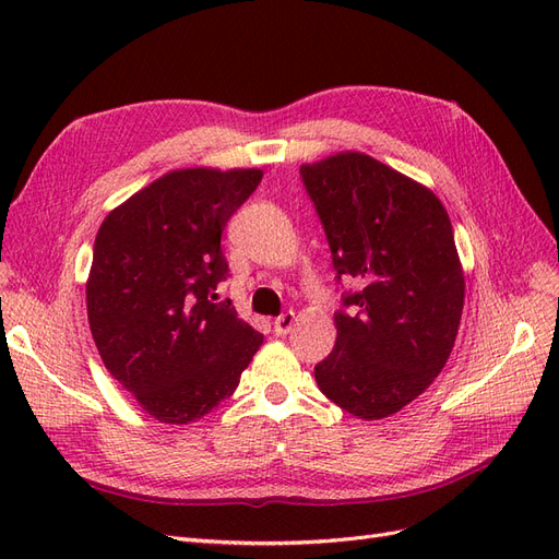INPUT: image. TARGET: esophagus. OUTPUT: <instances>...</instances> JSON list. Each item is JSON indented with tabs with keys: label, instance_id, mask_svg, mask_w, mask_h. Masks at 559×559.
Wrapping results in <instances>:
<instances>
[{
	"label": "esophagus",
	"instance_id": "34e87169",
	"mask_svg": "<svg viewBox=\"0 0 559 559\" xmlns=\"http://www.w3.org/2000/svg\"><path fill=\"white\" fill-rule=\"evenodd\" d=\"M294 324H296V314H294L292 310L280 314V317L273 321V326H275V333H277V335H286V333L292 331Z\"/></svg>",
	"mask_w": 559,
	"mask_h": 559
}]
</instances>
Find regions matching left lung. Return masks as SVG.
<instances>
[{
  "label": "left lung",
  "mask_w": 559,
  "mask_h": 559,
  "mask_svg": "<svg viewBox=\"0 0 559 559\" xmlns=\"http://www.w3.org/2000/svg\"><path fill=\"white\" fill-rule=\"evenodd\" d=\"M333 267L354 280L335 312V347L314 366L321 394L359 419H382L441 373L464 310L450 216L427 186L359 151L300 165Z\"/></svg>",
  "instance_id": "obj_1"
}]
</instances>
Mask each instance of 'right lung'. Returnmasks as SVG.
<instances>
[{"mask_svg": "<svg viewBox=\"0 0 559 559\" xmlns=\"http://www.w3.org/2000/svg\"><path fill=\"white\" fill-rule=\"evenodd\" d=\"M263 173L186 167L130 195L97 230L91 333L114 380L163 425H191L240 384L263 335L230 300L222 233Z\"/></svg>", "mask_w": 559, "mask_h": 559, "instance_id": "1", "label": "right lung"}]
</instances>
